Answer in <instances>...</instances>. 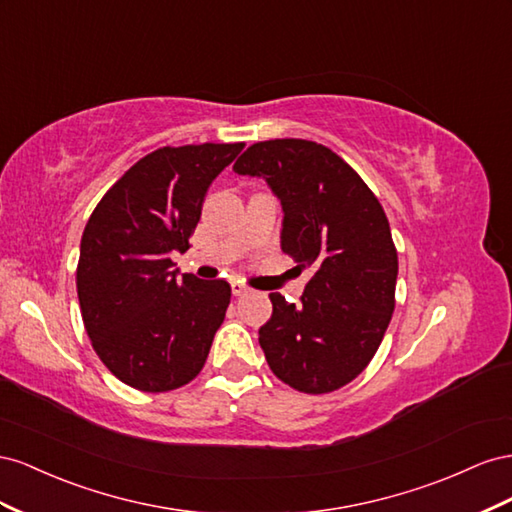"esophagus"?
I'll return each mask as SVG.
<instances>
[{"mask_svg": "<svg viewBox=\"0 0 512 512\" xmlns=\"http://www.w3.org/2000/svg\"><path fill=\"white\" fill-rule=\"evenodd\" d=\"M231 294L233 296H244V294H248V287L242 285L240 281H231Z\"/></svg>", "mask_w": 512, "mask_h": 512, "instance_id": "obj_1", "label": "esophagus"}]
</instances>
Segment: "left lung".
<instances>
[{"label":"left lung","mask_w":512,"mask_h":512,"mask_svg":"<svg viewBox=\"0 0 512 512\" xmlns=\"http://www.w3.org/2000/svg\"><path fill=\"white\" fill-rule=\"evenodd\" d=\"M233 171L266 178L285 212L283 253L315 268L298 304L270 294L259 328L270 369L306 394L339 390L367 369L394 311L399 257L382 203L341 156L306 139L253 143Z\"/></svg>","instance_id":"8db88e82"}]
</instances>
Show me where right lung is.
Here are the masks:
<instances>
[{
	"label": "right lung",
	"instance_id": "obj_1",
	"mask_svg": "<svg viewBox=\"0 0 512 512\" xmlns=\"http://www.w3.org/2000/svg\"><path fill=\"white\" fill-rule=\"evenodd\" d=\"M244 143L158 148L98 201L81 238L77 294L102 364L130 388L169 392L206 364L231 300L227 281L178 276L208 186Z\"/></svg>",
	"mask_w": 512,
	"mask_h": 512
}]
</instances>
